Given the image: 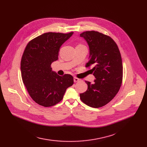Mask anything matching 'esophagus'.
I'll list each match as a JSON object with an SVG mask.
<instances>
[{"label":"esophagus","mask_w":147,"mask_h":147,"mask_svg":"<svg viewBox=\"0 0 147 147\" xmlns=\"http://www.w3.org/2000/svg\"><path fill=\"white\" fill-rule=\"evenodd\" d=\"M79 81H80V79H79L77 78H74V83H76V82H79Z\"/></svg>","instance_id":"1"}]
</instances>
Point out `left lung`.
<instances>
[{
  "label": "left lung",
  "instance_id": "left-lung-1",
  "mask_svg": "<svg viewBox=\"0 0 147 147\" xmlns=\"http://www.w3.org/2000/svg\"><path fill=\"white\" fill-rule=\"evenodd\" d=\"M80 36L86 40L89 48V60L86 67H94L90 70L95 78L93 83L86 81L88 89L80 94V97L83 102L90 107H101L111 101L121 86V54L117 44L107 35L88 31Z\"/></svg>",
  "mask_w": 147,
  "mask_h": 147
}]
</instances>
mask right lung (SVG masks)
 <instances>
[{
  "label": "right lung",
  "mask_w": 147,
  "mask_h": 147,
  "mask_svg": "<svg viewBox=\"0 0 147 147\" xmlns=\"http://www.w3.org/2000/svg\"><path fill=\"white\" fill-rule=\"evenodd\" d=\"M73 34L49 32L31 40L21 61L23 83L30 96L38 104L48 107L59 102L74 81L70 74L60 76L51 64L58 59L61 45Z\"/></svg>",
  "instance_id": "obj_1"
}]
</instances>
